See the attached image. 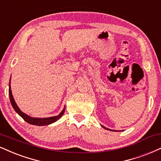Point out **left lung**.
<instances>
[{
	"label": "left lung",
	"instance_id": "obj_1",
	"mask_svg": "<svg viewBox=\"0 0 161 161\" xmlns=\"http://www.w3.org/2000/svg\"><path fill=\"white\" fill-rule=\"evenodd\" d=\"M102 127H103V128H105V129H106V130H110V129H108V128H106V127H103V125H102ZM113 131H114V130H113Z\"/></svg>",
	"mask_w": 161,
	"mask_h": 161
}]
</instances>
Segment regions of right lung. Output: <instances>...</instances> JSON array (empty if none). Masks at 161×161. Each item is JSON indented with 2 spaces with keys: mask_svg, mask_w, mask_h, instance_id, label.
Instances as JSON below:
<instances>
[{
  "mask_svg": "<svg viewBox=\"0 0 161 161\" xmlns=\"http://www.w3.org/2000/svg\"><path fill=\"white\" fill-rule=\"evenodd\" d=\"M9 100H10V103L11 104H12V106L13 107V109H14L15 111L17 113H18L19 115H20L25 121H26V122H28V124H31V125H33L44 126V125H50V124L55 122L56 121H58V120L60 118L64 115V113L65 112V107H64L58 115L53 116V117H49V118H43V119H40V118H33L28 115H26V114H25L24 112L21 111V109H19V106H17L16 103L15 102L14 98H13V96L12 94V91H11L10 81H9Z\"/></svg>",
  "mask_w": 161,
  "mask_h": 161,
  "instance_id": "obj_1",
  "label": "right lung"
}]
</instances>
